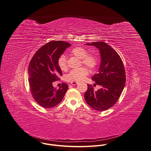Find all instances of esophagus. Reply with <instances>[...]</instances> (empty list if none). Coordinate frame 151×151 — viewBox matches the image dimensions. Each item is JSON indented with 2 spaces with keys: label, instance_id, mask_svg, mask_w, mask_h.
<instances>
[{
  "label": "esophagus",
  "instance_id": "1",
  "mask_svg": "<svg viewBox=\"0 0 151 151\" xmlns=\"http://www.w3.org/2000/svg\"><path fill=\"white\" fill-rule=\"evenodd\" d=\"M71 85H73V86H75V85H77L78 83V82H71Z\"/></svg>",
  "mask_w": 151,
  "mask_h": 151
}]
</instances>
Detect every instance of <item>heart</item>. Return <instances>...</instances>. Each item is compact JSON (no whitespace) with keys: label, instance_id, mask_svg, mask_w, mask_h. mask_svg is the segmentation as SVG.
I'll use <instances>...</instances> for the list:
<instances>
[{"label":"heart","instance_id":"obj_1","mask_svg":"<svg viewBox=\"0 0 151 151\" xmlns=\"http://www.w3.org/2000/svg\"><path fill=\"white\" fill-rule=\"evenodd\" d=\"M88 51L83 47H76L70 51V54L81 60L83 65L90 69H93L97 65V58L93 54H88ZM58 65L60 70L65 71L68 69L66 57L62 55L58 59ZM89 73V70L86 67H81L72 70L67 76V79L70 82H80L83 81Z\"/></svg>","mask_w":151,"mask_h":151}]
</instances>
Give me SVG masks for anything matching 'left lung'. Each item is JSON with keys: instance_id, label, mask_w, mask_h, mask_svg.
Masks as SVG:
<instances>
[{"instance_id": "obj_1", "label": "left lung", "mask_w": 151, "mask_h": 151, "mask_svg": "<svg viewBox=\"0 0 151 151\" xmlns=\"http://www.w3.org/2000/svg\"><path fill=\"white\" fill-rule=\"evenodd\" d=\"M86 45L94 46L99 50L101 57L99 69L91 79L102 88L94 91L88 84L85 99L94 110L104 111L116 103L124 89L126 81L124 64L118 53L107 43L98 41Z\"/></svg>"}]
</instances>
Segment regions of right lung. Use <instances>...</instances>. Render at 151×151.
I'll list each match as a JSON object with an SVG mask.
<instances>
[{"label":"right lung","instance_id":"obj_1","mask_svg":"<svg viewBox=\"0 0 151 151\" xmlns=\"http://www.w3.org/2000/svg\"><path fill=\"white\" fill-rule=\"evenodd\" d=\"M70 45L63 41H51L38 49L30 62L28 75L31 93L37 103L44 108L58 104L68 91L66 83H62L57 89L52 83L62 76L58 59Z\"/></svg>","mask_w":151,"mask_h":151}]
</instances>
